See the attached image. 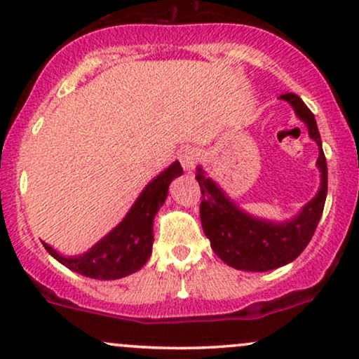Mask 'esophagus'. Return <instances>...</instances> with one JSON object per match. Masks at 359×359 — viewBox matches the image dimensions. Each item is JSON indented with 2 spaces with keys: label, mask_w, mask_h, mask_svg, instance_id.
<instances>
[{
  "label": "esophagus",
  "mask_w": 359,
  "mask_h": 359,
  "mask_svg": "<svg viewBox=\"0 0 359 359\" xmlns=\"http://www.w3.org/2000/svg\"><path fill=\"white\" fill-rule=\"evenodd\" d=\"M179 160H180V163H182L184 170L191 172L192 168L196 167L197 160H199V151L192 147H185L179 151Z\"/></svg>",
  "instance_id": "esophagus-1"
}]
</instances>
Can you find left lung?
Returning <instances> with one entry per match:
<instances>
[{"label": "left lung", "instance_id": "obj_1", "mask_svg": "<svg viewBox=\"0 0 359 359\" xmlns=\"http://www.w3.org/2000/svg\"><path fill=\"white\" fill-rule=\"evenodd\" d=\"M280 100L287 101L306 123L311 137L319 147L317 167L320 172V187L314 197L290 219L275 222L251 216L217 185L211 177L197 167L196 179L201 185V222L204 234L211 241V248L226 265L245 271H269L294 262L306 250L311 241L327 196V163L323 151L319 130L314 114L304 104L297 94H282Z\"/></svg>", "mask_w": 359, "mask_h": 359}]
</instances>
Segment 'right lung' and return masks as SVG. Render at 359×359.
<instances>
[{"label": "right lung", "mask_w": 359, "mask_h": 359, "mask_svg": "<svg viewBox=\"0 0 359 359\" xmlns=\"http://www.w3.org/2000/svg\"><path fill=\"white\" fill-rule=\"evenodd\" d=\"M182 167L174 162L143 189L138 199L114 229L106 234L93 248L79 257H64L47 243L45 250L57 262L76 273L97 280H116L135 273L147 263L154 245L155 214L167 199L168 185L182 175Z\"/></svg>", "instance_id": "right-lung-1"}]
</instances>
